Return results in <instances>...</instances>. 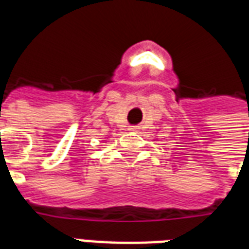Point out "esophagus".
<instances>
[{"mask_svg":"<svg viewBox=\"0 0 249 249\" xmlns=\"http://www.w3.org/2000/svg\"><path fill=\"white\" fill-rule=\"evenodd\" d=\"M130 130H131V131H135V130H136V127H135V126H131V127H130Z\"/></svg>","mask_w":249,"mask_h":249,"instance_id":"obj_1","label":"esophagus"}]
</instances>
